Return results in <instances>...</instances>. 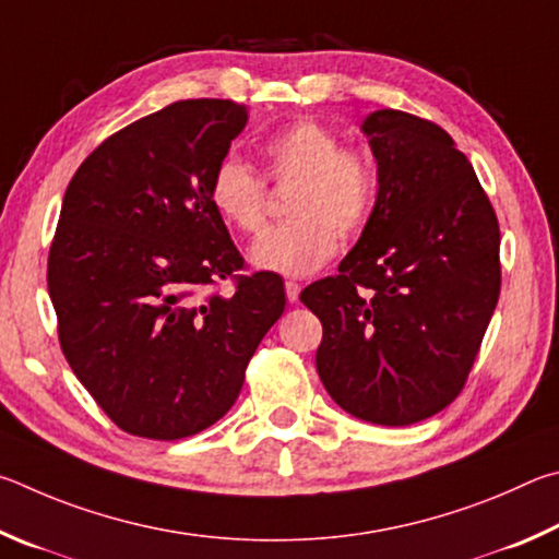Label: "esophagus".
I'll list each match as a JSON object with an SVG mask.
<instances>
[{
	"mask_svg": "<svg viewBox=\"0 0 559 559\" xmlns=\"http://www.w3.org/2000/svg\"><path fill=\"white\" fill-rule=\"evenodd\" d=\"M299 292H301V287L297 285L295 280L285 282V295H287V301H292V305H295V301L299 299Z\"/></svg>",
	"mask_w": 559,
	"mask_h": 559,
	"instance_id": "34e87169",
	"label": "esophagus"
}]
</instances>
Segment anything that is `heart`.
<instances>
[{"label":"heart","mask_w":559,"mask_h":559,"mask_svg":"<svg viewBox=\"0 0 559 559\" xmlns=\"http://www.w3.org/2000/svg\"><path fill=\"white\" fill-rule=\"evenodd\" d=\"M264 176L274 183H295L289 215L272 225L250 248L258 270L309 274L326 264L338 248V233L354 235L376 209L380 174L373 156L356 146H341L329 124L301 117L274 130L260 144ZM209 195L213 209L235 230L254 233L264 223V181L238 159H223L213 169Z\"/></svg>","instance_id":"b5f03b06"}]
</instances>
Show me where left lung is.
I'll list each match as a JSON object with an SVG mask.
<instances>
[{
	"label": "left lung",
	"mask_w": 559,
	"mask_h": 559,
	"mask_svg": "<svg viewBox=\"0 0 559 559\" xmlns=\"http://www.w3.org/2000/svg\"><path fill=\"white\" fill-rule=\"evenodd\" d=\"M360 130L380 174L376 209L336 277L299 299L324 326L317 370L334 403L405 427L462 393L501 292V233L442 127L376 110Z\"/></svg>",
	"instance_id": "8db88e82"
}]
</instances>
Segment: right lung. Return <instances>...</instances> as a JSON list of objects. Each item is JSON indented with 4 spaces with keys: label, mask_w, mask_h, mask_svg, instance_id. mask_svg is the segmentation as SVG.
Wrapping results in <instances>:
<instances>
[{
    "label": "right lung",
    "mask_w": 559,
    "mask_h": 559,
    "mask_svg": "<svg viewBox=\"0 0 559 559\" xmlns=\"http://www.w3.org/2000/svg\"><path fill=\"white\" fill-rule=\"evenodd\" d=\"M248 124L233 100H179L78 166L48 252V295L73 373L134 437H191L228 413L285 311L277 274L242 270L209 183Z\"/></svg>",
    "instance_id": "obj_1"
}]
</instances>
